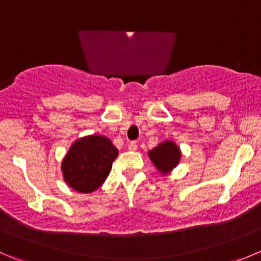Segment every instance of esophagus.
<instances>
[{
    "label": "esophagus",
    "instance_id": "obj_1",
    "mask_svg": "<svg viewBox=\"0 0 261 261\" xmlns=\"http://www.w3.org/2000/svg\"><path fill=\"white\" fill-rule=\"evenodd\" d=\"M127 148H128V150H131V152H134V150L138 149V144H136L135 142H131V143H128Z\"/></svg>",
    "mask_w": 261,
    "mask_h": 261
}]
</instances>
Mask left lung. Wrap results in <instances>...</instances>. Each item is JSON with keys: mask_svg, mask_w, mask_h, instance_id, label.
<instances>
[{"mask_svg": "<svg viewBox=\"0 0 261 261\" xmlns=\"http://www.w3.org/2000/svg\"><path fill=\"white\" fill-rule=\"evenodd\" d=\"M152 164L162 175H169L181 160V150L172 140H165L148 152Z\"/></svg>", "mask_w": 261, "mask_h": 261, "instance_id": "8db88e82", "label": "left lung"}]
</instances>
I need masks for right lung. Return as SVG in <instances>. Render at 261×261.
<instances>
[{"instance_id": "obj_1", "label": "right lung", "mask_w": 261, "mask_h": 261, "mask_svg": "<svg viewBox=\"0 0 261 261\" xmlns=\"http://www.w3.org/2000/svg\"><path fill=\"white\" fill-rule=\"evenodd\" d=\"M117 155L118 149L106 136L77 139L62 161L63 179L73 191L92 193L106 181Z\"/></svg>"}]
</instances>
